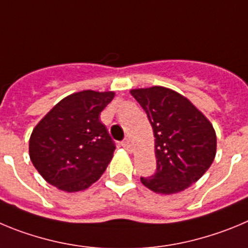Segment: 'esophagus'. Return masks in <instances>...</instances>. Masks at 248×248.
<instances>
[{
	"instance_id": "esophagus-1",
	"label": "esophagus",
	"mask_w": 248,
	"mask_h": 248,
	"mask_svg": "<svg viewBox=\"0 0 248 248\" xmlns=\"http://www.w3.org/2000/svg\"><path fill=\"white\" fill-rule=\"evenodd\" d=\"M122 147H124V149H127L128 152H132L133 151V147H132V143H131V140H126L122 142Z\"/></svg>"
}]
</instances>
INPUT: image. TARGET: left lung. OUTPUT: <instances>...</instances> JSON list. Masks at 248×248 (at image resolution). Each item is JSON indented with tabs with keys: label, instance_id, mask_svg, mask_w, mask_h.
<instances>
[{
	"label": "left lung",
	"instance_id": "1",
	"mask_svg": "<svg viewBox=\"0 0 248 248\" xmlns=\"http://www.w3.org/2000/svg\"><path fill=\"white\" fill-rule=\"evenodd\" d=\"M155 135L157 171L140 178L149 190L175 194L198 182L216 155V133L204 113L183 95L164 86L133 89Z\"/></svg>",
	"mask_w": 248,
	"mask_h": 248
}]
</instances>
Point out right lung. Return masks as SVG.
I'll return each mask as SVG.
<instances>
[{"mask_svg":"<svg viewBox=\"0 0 248 248\" xmlns=\"http://www.w3.org/2000/svg\"><path fill=\"white\" fill-rule=\"evenodd\" d=\"M113 97V91L71 93L33 128L31 160L49 184L75 193L100 179L112 159L115 144L99 116Z\"/></svg>","mask_w":248,"mask_h":248,"instance_id":"1","label":"right lung"}]
</instances>
